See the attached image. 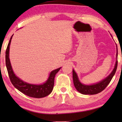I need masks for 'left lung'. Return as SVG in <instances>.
<instances>
[{
	"mask_svg": "<svg viewBox=\"0 0 122 122\" xmlns=\"http://www.w3.org/2000/svg\"><path fill=\"white\" fill-rule=\"evenodd\" d=\"M117 66L118 61L117 60L114 69H113V71H112L111 74H110L106 78L103 79V81H99V82L96 83V84H93L92 85H85L81 83V81H79V79H78L77 74H76V71H74V70L73 69V79L75 88H76V89L77 90L79 93H81L83 94L93 95L98 94V93L101 92L103 91V90L109 84L110 81H111L113 76H114L115 73H116L117 68Z\"/></svg>",
	"mask_w": 122,
	"mask_h": 122,
	"instance_id": "obj_1",
	"label": "left lung"
}]
</instances>
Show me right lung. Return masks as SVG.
Returning <instances> with one entry per match:
<instances>
[{"label": "right lung", "instance_id": "1", "mask_svg": "<svg viewBox=\"0 0 122 122\" xmlns=\"http://www.w3.org/2000/svg\"><path fill=\"white\" fill-rule=\"evenodd\" d=\"M13 36H11L5 52L6 66L11 83L20 92L30 97L41 98L48 96L53 91L54 87L55 76L59 71L61 67L51 71L47 81H46V83L42 84L36 85L29 84L19 79L14 73L9 59V46Z\"/></svg>", "mask_w": 122, "mask_h": 122}]
</instances>
